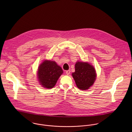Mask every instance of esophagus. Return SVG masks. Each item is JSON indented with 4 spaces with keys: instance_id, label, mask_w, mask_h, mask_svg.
Returning a JSON list of instances; mask_svg holds the SVG:
<instances>
[{
    "instance_id": "esophagus-1",
    "label": "esophagus",
    "mask_w": 132,
    "mask_h": 132,
    "mask_svg": "<svg viewBox=\"0 0 132 132\" xmlns=\"http://www.w3.org/2000/svg\"><path fill=\"white\" fill-rule=\"evenodd\" d=\"M65 73H66V74H67V75H69L70 74V73H71V71H70V70H68V71H66Z\"/></svg>"
}]
</instances>
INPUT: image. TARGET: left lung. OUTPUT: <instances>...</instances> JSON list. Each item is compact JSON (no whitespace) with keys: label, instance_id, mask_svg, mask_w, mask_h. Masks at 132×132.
Here are the masks:
<instances>
[{"label":"left lung","instance_id":"8db88e82","mask_svg":"<svg viewBox=\"0 0 132 132\" xmlns=\"http://www.w3.org/2000/svg\"><path fill=\"white\" fill-rule=\"evenodd\" d=\"M77 87L81 90H87L92 86L96 79L94 67L86 62L77 61L75 72L72 73Z\"/></svg>","mask_w":132,"mask_h":132}]
</instances>
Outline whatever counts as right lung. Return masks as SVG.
Returning <instances> with one entry per match:
<instances>
[{"label": "right lung", "instance_id": "add662e5", "mask_svg": "<svg viewBox=\"0 0 132 132\" xmlns=\"http://www.w3.org/2000/svg\"><path fill=\"white\" fill-rule=\"evenodd\" d=\"M62 73L61 68L55 61L45 60L38 67V80L43 87L50 89L55 85Z\"/></svg>", "mask_w": 132, "mask_h": 132}]
</instances>
